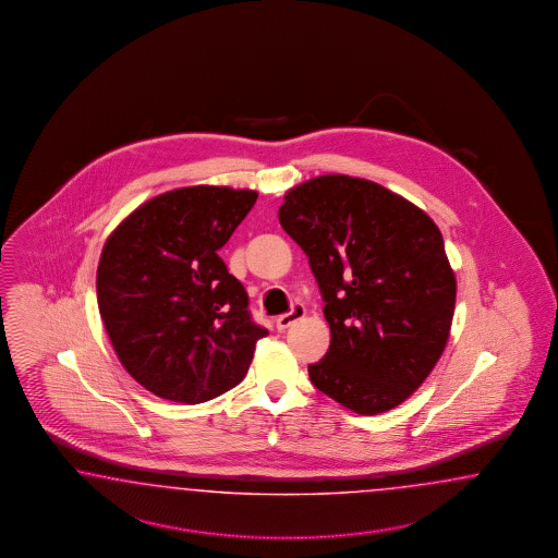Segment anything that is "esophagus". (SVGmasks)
<instances>
[{"label":"esophagus","mask_w":558,"mask_h":558,"mask_svg":"<svg viewBox=\"0 0 558 558\" xmlns=\"http://www.w3.org/2000/svg\"><path fill=\"white\" fill-rule=\"evenodd\" d=\"M304 306L303 304H294L290 311H288L287 315H280L278 319H276V327H278V331H287L288 327H292L294 323L301 322L304 317Z\"/></svg>","instance_id":"34e87169"}]
</instances>
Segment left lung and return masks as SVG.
Instances as JSON below:
<instances>
[{
	"label": "left lung",
	"mask_w": 558,
	"mask_h": 558,
	"mask_svg": "<svg viewBox=\"0 0 558 558\" xmlns=\"http://www.w3.org/2000/svg\"><path fill=\"white\" fill-rule=\"evenodd\" d=\"M278 219L308 257L331 329L311 383L360 415L403 403L434 371L454 317L457 278L436 222L350 175L290 190Z\"/></svg>",
	"instance_id": "obj_1"
}]
</instances>
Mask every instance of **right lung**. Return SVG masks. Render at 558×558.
Here are the masks:
<instances>
[{"label": "right lung", "mask_w": 558, "mask_h": 558, "mask_svg": "<svg viewBox=\"0 0 558 558\" xmlns=\"http://www.w3.org/2000/svg\"><path fill=\"white\" fill-rule=\"evenodd\" d=\"M252 190L192 186L138 206L101 250L96 290L120 364L153 395L196 405L233 389L268 329L219 250Z\"/></svg>", "instance_id": "1"}]
</instances>
